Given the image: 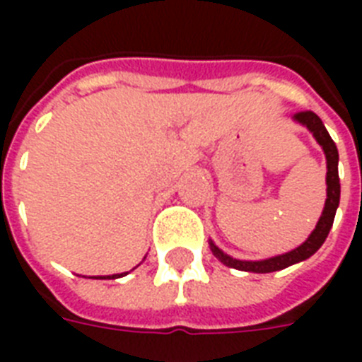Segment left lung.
Returning <instances> with one entry per match:
<instances>
[{"label": "left lung", "mask_w": 362, "mask_h": 362, "mask_svg": "<svg viewBox=\"0 0 362 362\" xmlns=\"http://www.w3.org/2000/svg\"><path fill=\"white\" fill-rule=\"evenodd\" d=\"M293 120H297L298 124H303L304 127H308L312 131V135L315 136V141L320 142V146L323 148L327 158V199H325V209H323V214H321L317 226L312 231L306 240L300 244L298 247L291 250V252L281 253V255H276V257L263 259V261H240V259H233L231 255H227L216 246L214 242L210 240V250L214 253L216 257L220 259L221 263L231 267V269L237 270H246V272H259V274H264V272H274V270H281L291 267L295 263H300L304 259L312 257L317 250L321 247V244L325 242L327 235L331 231L332 221H334V214H337L338 203H340V178H338V150L334 141L329 135V131L325 129V125L321 122V118L312 110H304V112H297L293 116Z\"/></svg>", "instance_id": "8db88e82"}]
</instances>
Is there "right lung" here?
Segmentation results:
<instances>
[{
  "mask_svg": "<svg viewBox=\"0 0 362 362\" xmlns=\"http://www.w3.org/2000/svg\"><path fill=\"white\" fill-rule=\"evenodd\" d=\"M120 276H125V272H124V274H112V276H99V278H101V280H103V278H107V280H115V278H120Z\"/></svg>",
  "mask_w": 362,
  "mask_h": 362,
  "instance_id": "obj_1",
  "label": "right lung"
}]
</instances>
